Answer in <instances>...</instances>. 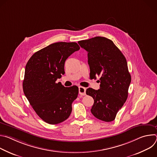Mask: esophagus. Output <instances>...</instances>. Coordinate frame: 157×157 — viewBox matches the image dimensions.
<instances>
[{
  "mask_svg": "<svg viewBox=\"0 0 157 157\" xmlns=\"http://www.w3.org/2000/svg\"><path fill=\"white\" fill-rule=\"evenodd\" d=\"M79 94L82 96L86 95V88L82 86L79 87Z\"/></svg>",
  "mask_w": 157,
  "mask_h": 157,
  "instance_id": "obj_1",
  "label": "esophagus"
}]
</instances>
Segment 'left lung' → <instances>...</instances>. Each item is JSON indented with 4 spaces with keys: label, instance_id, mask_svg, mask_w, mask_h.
Wrapping results in <instances>:
<instances>
[{
    "label": "left lung",
    "instance_id": "obj_1",
    "mask_svg": "<svg viewBox=\"0 0 157 157\" xmlns=\"http://www.w3.org/2000/svg\"><path fill=\"white\" fill-rule=\"evenodd\" d=\"M78 43L87 52L90 76L100 77L99 89H86V94L94 101L91 113L102 121H113L128 97L131 76L127 60L113 41L107 38L96 36Z\"/></svg>",
    "mask_w": 157,
    "mask_h": 157
}]
</instances>
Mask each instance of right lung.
<instances>
[{
	"label": "right lung",
	"instance_id": "obj_1",
	"mask_svg": "<svg viewBox=\"0 0 157 157\" xmlns=\"http://www.w3.org/2000/svg\"><path fill=\"white\" fill-rule=\"evenodd\" d=\"M79 49L75 42L55 43L35 53L26 64L24 93L36 114L48 124L61 123L71 113L78 87H66L56 81L64 74L66 59Z\"/></svg>",
	"mask_w": 157,
	"mask_h": 157
}]
</instances>
